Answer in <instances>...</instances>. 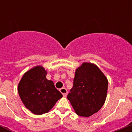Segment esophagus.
Here are the masks:
<instances>
[{
    "label": "esophagus",
    "instance_id": "1",
    "mask_svg": "<svg viewBox=\"0 0 132 132\" xmlns=\"http://www.w3.org/2000/svg\"><path fill=\"white\" fill-rule=\"evenodd\" d=\"M60 92L61 93H62L63 96H64V97H65V96H67V90L66 89V88H65V87H63V88H61L60 89Z\"/></svg>",
    "mask_w": 132,
    "mask_h": 132
}]
</instances>
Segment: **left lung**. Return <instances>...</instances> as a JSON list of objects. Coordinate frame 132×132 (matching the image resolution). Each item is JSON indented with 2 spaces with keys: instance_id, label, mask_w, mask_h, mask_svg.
I'll use <instances>...</instances> for the list:
<instances>
[{
  "instance_id": "8db88e82",
  "label": "left lung",
  "mask_w": 132,
  "mask_h": 132,
  "mask_svg": "<svg viewBox=\"0 0 132 132\" xmlns=\"http://www.w3.org/2000/svg\"><path fill=\"white\" fill-rule=\"evenodd\" d=\"M108 81L95 64L84 62L75 70L73 87L67 98L77 115L89 117L105 102Z\"/></svg>"
}]
</instances>
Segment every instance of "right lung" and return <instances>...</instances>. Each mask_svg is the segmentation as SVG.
Returning <instances> with one entry per match:
<instances>
[{
  "mask_svg": "<svg viewBox=\"0 0 132 132\" xmlns=\"http://www.w3.org/2000/svg\"><path fill=\"white\" fill-rule=\"evenodd\" d=\"M46 75L45 68L37 65L24 73L18 85L21 101L27 109L36 115L48 112L63 97L53 81L46 79Z\"/></svg>",
  "mask_w": 132,
  "mask_h": 132,
  "instance_id": "obj_1",
  "label": "right lung"
}]
</instances>
